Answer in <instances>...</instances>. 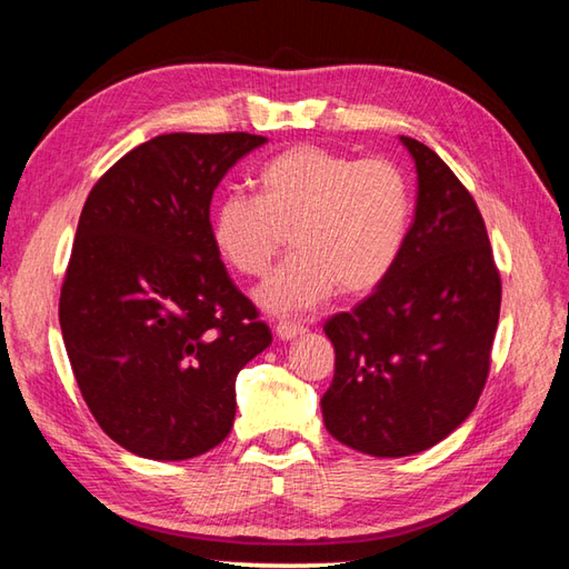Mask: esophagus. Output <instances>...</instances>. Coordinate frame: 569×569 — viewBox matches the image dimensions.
Instances as JSON below:
<instances>
[{
    "mask_svg": "<svg viewBox=\"0 0 569 569\" xmlns=\"http://www.w3.org/2000/svg\"><path fill=\"white\" fill-rule=\"evenodd\" d=\"M303 332H306V326H300V322H293V320H281L276 326L278 340H293L298 336H303Z\"/></svg>",
    "mask_w": 569,
    "mask_h": 569,
    "instance_id": "esophagus-1",
    "label": "esophagus"
}]
</instances>
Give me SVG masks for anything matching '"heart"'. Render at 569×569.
I'll return each instance as SVG.
<instances>
[{
	"label": "heart",
	"instance_id": "1",
	"mask_svg": "<svg viewBox=\"0 0 569 569\" xmlns=\"http://www.w3.org/2000/svg\"><path fill=\"white\" fill-rule=\"evenodd\" d=\"M259 197L231 192L211 211V241L229 269L263 276L291 237L296 251L266 278L256 300L291 316L332 293L380 288L402 256L411 184L389 158L298 144L261 167Z\"/></svg>",
	"mask_w": 569,
	"mask_h": 569
}]
</instances>
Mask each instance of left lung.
Listing matches in <instances>:
<instances>
[{
	"mask_svg": "<svg viewBox=\"0 0 569 569\" xmlns=\"http://www.w3.org/2000/svg\"><path fill=\"white\" fill-rule=\"evenodd\" d=\"M417 164V211L387 281L328 318L336 377L322 419L345 447L419 453L476 409L500 316V273L481 211L451 167L402 136Z\"/></svg>",
	"mask_w": 569,
	"mask_h": 569,
	"instance_id": "left-lung-1",
	"label": "left lung"
}]
</instances>
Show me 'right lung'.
<instances>
[{
	"instance_id": "right-lung-1",
	"label": "right lung",
	"mask_w": 569,
	"mask_h": 569,
	"mask_svg": "<svg viewBox=\"0 0 569 569\" xmlns=\"http://www.w3.org/2000/svg\"><path fill=\"white\" fill-rule=\"evenodd\" d=\"M251 132H167L88 194L59 322L88 409L110 439L154 461L214 449L237 415V375L271 345L211 241L221 177L263 144Z\"/></svg>"
}]
</instances>
